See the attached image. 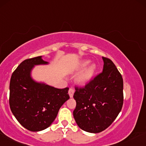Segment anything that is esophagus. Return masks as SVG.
<instances>
[{"label":"esophagus","instance_id":"obj_1","mask_svg":"<svg viewBox=\"0 0 146 146\" xmlns=\"http://www.w3.org/2000/svg\"><path fill=\"white\" fill-rule=\"evenodd\" d=\"M74 92H75V89L73 88H70L69 90H68V94H69L70 97H73Z\"/></svg>","mask_w":146,"mask_h":146}]
</instances>
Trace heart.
<instances>
[{
    "label": "heart",
    "instance_id": "heart-1",
    "mask_svg": "<svg viewBox=\"0 0 146 146\" xmlns=\"http://www.w3.org/2000/svg\"><path fill=\"white\" fill-rule=\"evenodd\" d=\"M89 61L86 60L84 61V62L82 63V66H86L87 64H88ZM96 70V66L94 64H92V65L89 66L88 68H87L86 70H85L83 73L81 74L78 78L79 82H80L81 83H86V82H88L89 80L92 78V77L94 75V72H95Z\"/></svg>",
    "mask_w": 146,
    "mask_h": 146
}]
</instances>
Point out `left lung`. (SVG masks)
<instances>
[{
	"label": "left lung",
	"instance_id": "1",
	"mask_svg": "<svg viewBox=\"0 0 146 146\" xmlns=\"http://www.w3.org/2000/svg\"><path fill=\"white\" fill-rule=\"evenodd\" d=\"M103 69L84 86H75L73 111L75 122L81 129L97 133L115 120L124 101L123 79L114 63L103 56Z\"/></svg>",
	"mask_w": 146,
	"mask_h": 146
}]
</instances>
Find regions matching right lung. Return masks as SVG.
<instances>
[{"instance_id":"add662e5","label":"right lung","mask_w":146,"mask_h":146,"mask_svg":"<svg viewBox=\"0 0 146 146\" xmlns=\"http://www.w3.org/2000/svg\"><path fill=\"white\" fill-rule=\"evenodd\" d=\"M47 63L41 56L26 59L13 72L10 80L9 101L12 113L21 125L35 132L50 126L69 99L68 88H56L31 78L34 65Z\"/></svg>"}]
</instances>
